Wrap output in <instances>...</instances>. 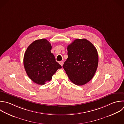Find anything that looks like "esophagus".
Returning <instances> with one entry per match:
<instances>
[{
	"mask_svg": "<svg viewBox=\"0 0 124 124\" xmlns=\"http://www.w3.org/2000/svg\"><path fill=\"white\" fill-rule=\"evenodd\" d=\"M59 63H60V64L61 66H62V65H63V62H62V61H61V62H59Z\"/></svg>",
	"mask_w": 124,
	"mask_h": 124,
	"instance_id": "obj_1",
	"label": "esophagus"
}]
</instances>
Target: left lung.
Returning <instances> with one entry per match:
<instances>
[{
  "label": "left lung",
  "instance_id": "8db88e82",
  "mask_svg": "<svg viewBox=\"0 0 124 124\" xmlns=\"http://www.w3.org/2000/svg\"><path fill=\"white\" fill-rule=\"evenodd\" d=\"M68 58L63 65L69 79L75 84H86L94 76L98 63L95 46L85 39H77L67 46Z\"/></svg>",
  "mask_w": 124,
  "mask_h": 124
}]
</instances>
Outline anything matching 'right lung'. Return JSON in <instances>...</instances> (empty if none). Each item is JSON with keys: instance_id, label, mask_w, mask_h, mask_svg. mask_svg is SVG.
<instances>
[{"instance_id": "obj_1", "label": "right lung", "mask_w": 124, "mask_h": 124, "mask_svg": "<svg viewBox=\"0 0 124 124\" xmlns=\"http://www.w3.org/2000/svg\"><path fill=\"white\" fill-rule=\"evenodd\" d=\"M52 46L45 39L37 40L27 48L24 66L29 77L34 82L44 85L50 81L57 70L62 68L51 52Z\"/></svg>"}]
</instances>
